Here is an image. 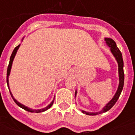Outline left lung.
Segmentation results:
<instances>
[{"instance_id": "left-lung-1", "label": "left lung", "mask_w": 135, "mask_h": 135, "mask_svg": "<svg viewBox=\"0 0 135 135\" xmlns=\"http://www.w3.org/2000/svg\"><path fill=\"white\" fill-rule=\"evenodd\" d=\"M105 41L106 45L109 47L111 53H112V55L115 57V60H116L117 63H118V89H117L116 92H115V95L113 97V98L103 107V109H101V111L97 112H89L84 110H81V112L83 114H85L89 115H98V114L105 113V112L109 110L115 105V103H116V101H118L119 97H120V94H121L122 90L123 89L124 81V62L123 59H122V55L121 52L119 50V49L117 47L116 43H115V41L113 39L109 38H105ZM76 95H77V91L76 90V92H75V97H76Z\"/></svg>"}]
</instances>
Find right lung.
I'll return each instance as SVG.
<instances>
[{"instance_id":"obj_1","label":"right lung","mask_w":135,"mask_h":135,"mask_svg":"<svg viewBox=\"0 0 135 135\" xmlns=\"http://www.w3.org/2000/svg\"><path fill=\"white\" fill-rule=\"evenodd\" d=\"M23 38H22L21 41H23ZM20 45H20H20H19L18 46H17L16 47H15V48L14 49L13 51V53H12V54H11V57H10V61H9V65H8V68H7V86H8V88H9V92H10L12 98H13V101L15 102V103H16V104L17 105H18L19 107H20V108H22V109H25V110L27 111V112H32V113H34V112H35V113H40V112H45V111H46V110H47V109H49V108H51V106L53 105V102H54L55 97H54V98H53V101H51V103H50V104L46 106V107H45V108H41V109H32V108H27V106L24 105H23V104H21V103H20L19 101H17V100L15 99L13 97V95H12V93H11V90H10V88H9V75H10V73H11V70L12 64H13V61L14 58H15V55H16V53H17V50H18L19 48H20Z\"/></svg>"}]
</instances>
